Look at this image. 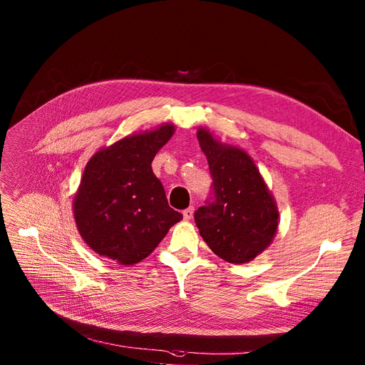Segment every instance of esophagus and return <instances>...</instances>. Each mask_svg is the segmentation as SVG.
I'll return each mask as SVG.
<instances>
[{
    "mask_svg": "<svg viewBox=\"0 0 365 365\" xmlns=\"http://www.w3.org/2000/svg\"><path fill=\"white\" fill-rule=\"evenodd\" d=\"M192 213H195V207H192V206L187 207V209L182 212V217H184V220H185V221H190V220L192 218Z\"/></svg>",
    "mask_w": 365,
    "mask_h": 365,
    "instance_id": "obj_1",
    "label": "esophagus"
}]
</instances>
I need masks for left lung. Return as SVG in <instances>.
I'll use <instances>...</instances> for the list:
<instances>
[{"instance_id":"left-lung-1","label":"left lung","mask_w":365,"mask_h":365,"mask_svg":"<svg viewBox=\"0 0 365 365\" xmlns=\"http://www.w3.org/2000/svg\"><path fill=\"white\" fill-rule=\"evenodd\" d=\"M197 140L212 175V195L195 213L210 250L230 264H246L274 240L278 209L252 158L242 148L222 144L206 128Z\"/></svg>"}]
</instances>
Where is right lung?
I'll return each instance as SVG.
<instances>
[{
	"mask_svg": "<svg viewBox=\"0 0 365 365\" xmlns=\"http://www.w3.org/2000/svg\"><path fill=\"white\" fill-rule=\"evenodd\" d=\"M175 128L125 137L101 150L85 166L73 197V215L83 242L120 265H134L152 253L174 224L182 220L168 205L152 170L159 150Z\"/></svg>",
	"mask_w": 365,
	"mask_h": 365,
	"instance_id": "1",
	"label": "right lung"
}]
</instances>
